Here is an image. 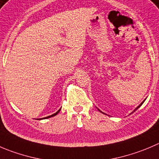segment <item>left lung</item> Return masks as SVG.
<instances>
[{"label": "left lung", "mask_w": 159, "mask_h": 159, "mask_svg": "<svg viewBox=\"0 0 159 159\" xmlns=\"http://www.w3.org/2000/svg\"><path fill=\"white\" fill-rule=\"evenodd\" d=\"M143 102H144V101H143V102H141V103H140V105H138V106H137V108H135V109H134V111H132V112H131V113H130V114H132V113H134V111H136V110H137V109H138V108H140V106H141V105H143ZM98 110H99V109H98ZM99 111H101V113H103V114H105V113H104V112H102V111H101V110H99Z\"/></svg>", "instance_id": "1"}]
</instances>
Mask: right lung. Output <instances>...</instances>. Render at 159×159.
I'll return each instance as SVG.
<instances>
[{
	"label": "right lung",
	"instance_id": "1",
	"mask_svg": "<svg viewBox=\"0 0 159 159\" xmlns=\"http://www.w3.org/2000/svg\"><path fill=\"white\" fill-rule=\"evenodd\" d=\"M60 110H61V108H60L59 110H58V111H57V112H55V113H54V114L53 115H51V116H47V117H44V118H42V119H48V118H51V117H53V116H56V115H58V113L60 111Z\"/></svg>",
	"mask_w": 159,
	"mask_h": 159
}]
</instances>
